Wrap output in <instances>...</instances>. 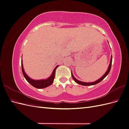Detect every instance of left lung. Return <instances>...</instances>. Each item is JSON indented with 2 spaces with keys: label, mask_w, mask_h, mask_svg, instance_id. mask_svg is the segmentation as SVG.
<instances>
[{
  "label": "left lung",
  "mask_w": 129,
  "mask_h": 129,
  "mask_svg": "<svg viewBox=\"0 0 129 129\" xmlns=\"http://www.w3.org/2000/svg\"><path fill=\"white\" fill-rule=\"evenodd\" d=\"M111 64H112V56L111 57V60H110V64H109V67H108V69L107 70V71L106 72V73H105V74H104L103 76L101 77L100 79L97 80V81L93 82H82V81H80L79 80H77L76 78L74 76V75H73V73L72 72V77L73 80L75 81L78 84H81V85H85V86H87V85H94V84H97L100 83L101 81H102L104 78L106 77L108 75V74L109 73V72H110V69H111Z\"/></svg>",
  "instance_id": "1"
}]
</instances>
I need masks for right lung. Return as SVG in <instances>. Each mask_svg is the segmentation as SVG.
Listing matches in <instances>:
<instances>
[{
    "mask_svg": "<svg viewBox=\"0 0 129 129\" xmlns=\"http://www.w3.org/2000/svg\"><path fill=\"white\" fill-rule=\"evenodd\" d=\"M58 66H57L56 67L54 68V71L52 74V75H50V77H49L48 79H45V80H34L31 79L29 77H28L26 75L25 73L24 68H23V65H22V61L21 60V69H22V72L23 73V75H24L25 79L27 80V81L29 82L31 85L33 86L34 87L38 88V89H42L47 87L49 85H52V83L54 82V77H55V73L56 69L57 68Z\"/></svg>",
    "mask_w": 129,
    "mask_h": 129,
    "instance_id": "obj_1",
    "label": "right lung"
}]
</instances>
